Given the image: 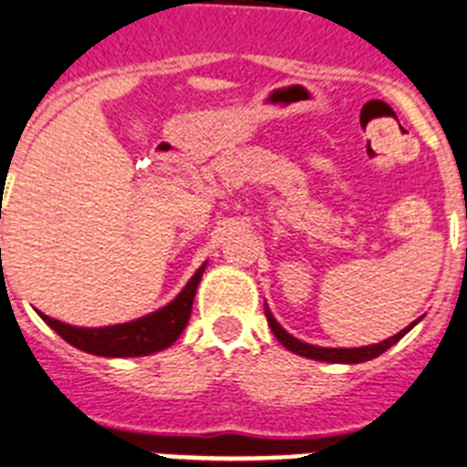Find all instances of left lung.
Segmentation results:
<instances>
[{
    "instance_id": "8db88e82",
    "label": "left lung",
    "mask_w": 467,
    "mask_h": 467,
    "mask_svg": "<svg viewBox=\"0 0 467 467\" xmlns=\"http://www.w3.org/2000/svg\"><path fill=\"white\" fill-rule=\"evenodd\" d=\"M265 316H267V322H269V327H272L274 337L278 338V343H281L283 348H287V350L295 352V355L308 357V359H316V361H332V364H361V361L373 359V357H378V355H382L385 350H389L394 343H399L400 338H403L405 334L410 332L412 327L417 325V322H412L410 327L400 329V332L394 334L391 338H387V341H380V343H373V346H364V348H317V346H311V343H304V341H299V338L290 337V334H287L285 329L278 325L276 317L272 316V311L267 308V304H265Z\"/></svg>"
}]
</instances>
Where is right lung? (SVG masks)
Masks as SVG:
<instances>
[{
  "label": "right lung",
  "mask_w": 467,
  "mask_h": 467,
  "mask_svg": "<svg viewBox=\"0 0 467 467\" xmlns=\"http://www.w3.org/2000/svg\"><path fill=\"white\" fill-rule=\"evenodd\" d=\"M204 267H207V263L191 276V281L186 283L184 290H182L168 306L159 308V311L150 313V316L145 317H138V320L124 322V325L94 327V329H87V327L64 325V322L43 316V313L41 317L64 338V341L71 343L78 350H85L91 352V355L101 357L151 355V352L165 350V348L172 346V343L180 338V334L184 332V327L189 325L195 290H198V283L200 278H202Z\"/></svg>",
  "instance_id": "right-lung-1"
}]
</instances>
